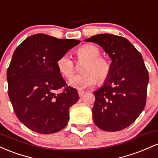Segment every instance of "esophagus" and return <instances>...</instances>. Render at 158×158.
I'll use <instances>...</instances> for the list:
<instances>
[{
	"mask_svg": "<svg viewBox=\"0 0 158 158\" xmlns=\"http://www.w3.org/2000/svg\"><path fill=\"white\" fill-rule=\"evenodd\" d=\"M77 93H78V95L80 97H82L83 95H84L85 92L84 91V90H78V91H77Z\"/></svg>",
	"mask_w": 158,
	"mask_h": 158,
	"instance_id": "esophagus-1",
	"label": "esophagus"
}]
</instances>
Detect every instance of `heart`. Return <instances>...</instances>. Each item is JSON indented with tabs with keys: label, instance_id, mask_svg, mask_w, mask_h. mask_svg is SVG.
<instances>
[{
	"label": "heart",
	"instance_id": "heart-1",
	"mask_svg": "<svg viewBox=\"0 0 158 158\" xmlns=\"http://www.w3.org/2000/svg\"><path fill=\"white\" fill-rule=\"evenodd\" d=\"M78 61H85L81 71L84 73L74 76L69 84L72 87L83 89L95 85L96 79L98 83L105 81L110 72V64L107 59L101 56V51L97 46L85 45L76 51ZM56 67L60 73L70 78L74 72V61L67 54L62 55L56 61Z\"/></svg>",
	"mask_w": 158,
	"mask_h": 158
}]
</instances>
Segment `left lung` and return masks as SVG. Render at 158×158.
<instances>
[{
  "mask_svg": "<svg viewBox=\"0 0 158 158\" xmlns=\"http://www.w3.org/2000/svg\"><path fill=\"white\" fill-rule=\"evenodd\" d=\"M85 42H95L112 59L104 84L94 92V123L105 131H118L131 125L146 104L148 77L142 55L127 39L98 34Z\"/></svg>",
  "mask_w": 158,
  "mask_h": 158,
  "instance_id": "left-lung-1",
  "label": "left lung"
}]
</instances>
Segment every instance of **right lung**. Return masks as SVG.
Returning a JSON list of instances; mask_svg holds the SVG:
<instances>
[{
    "label": "right lung",
    "mask_w": 158,
    "mask_h": 158,
    "mask_svg": "<svg viewBox=\"0 0 158 158\" xmlns=\"http://www.w3.org/2000/svg\"><path fill=\"white\" fill-rule=\"evenodd\" d=\"M80 42L39 33L14 51L6 72L9 98L18 118L33 131L54 134L68 124L69 109L79 95L67 86L56 61Z\"/></svg>",
    "instance_id": "obj_1"
}]
</instances>
